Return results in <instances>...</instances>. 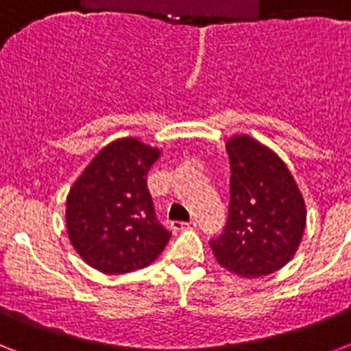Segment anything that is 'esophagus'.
<instances>
[{
    "instance_id": "1",
    "label": "esophagus",
    "mask_w": 351,
    "mask_h": 351,
    "mask_svg": "<svg viewBox=\"0 0 351 351\" xmlns=\"http://www.w3.org/2000/svg\"><path fill=\"white\" fill-rule=\"evenodd\" d=\"M193 226H197V222L195 220H191V222H180V220H175V222H171V230H187V228H193Z\"/></svg>"
}]
</instances>
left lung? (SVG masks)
Wrapping results in <instances>:
<instances>
[{
	"mask_svg": "<svg viewBox=\"0 0 351 351\" xmlns=\"http://www.w3.org/2000/svg\"><path fill=\"white\" fill-rule=\"evenodd\" d=\"M230 156V213L211 240L220 266L245 278L277 271L299 247L306 206L293 176L277 154L250 136L226 143Z\"/></svg>",
	"mask_w": 351,
	"mask_h": 351,
	"instance_id": "8db88e82",
	"label": "left lung"
}]
</instances>
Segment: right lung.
Segmentation results:
<instances>
[{"mask_svg": "<svg viewBox=\"0 0 351 351\" xmlns=\"http://www.w3.org/2000/svg\"><path fill=\"white\" fill-rule=\"evenodd\" d=\"M160 151L121 138L96 154L67 197L71 244L89 266L120 275L149 266L171 233L160 224L147 173Z\"/></svg>", "mask_w": 351, "mask_h": 351, "instance_id": "right-lung-1", "label": "right lung"}]
</instances>
